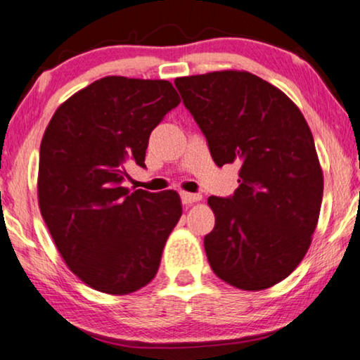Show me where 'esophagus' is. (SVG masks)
Wrapping results in <instances>:
<instances>
[{"label": "esophagus", "instance_id": "1", "mask_svg": "<svg viewBox=\"0 0 360 360\" xmlns=\"http://www.w3.org/2000/svg\"><path fill=\"white\" fill-rule=\"evenodd\" d=\"M180 198H181V203L188 206V205L196 203V201H200L201 200V195H198V193H186V191H181Z\"/></svg>", "mask_w": 360, "mask_h": 360}]
</instances>
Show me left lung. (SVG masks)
Wrapping results in <instances>:
<instances>
[{
	"instance_id": "1",
	"label": "left lung",
	"mask_w": 360,
	"mask_h": 360,
	"mask_svg": "<svg viewBox=\"0 0 360 360\" xmlns=\"http://www.w3.org/2000/svg\"><path fill=\"white\" fill-rule=\"evenodd\" d=\"M175 86L214 164H240L234 195L208 198L216 216L205 236L211 269L240 290L282 282L311 244L323 200V172L302 111L249 72L181 77Z\"/></svg>"
}]
</instances>
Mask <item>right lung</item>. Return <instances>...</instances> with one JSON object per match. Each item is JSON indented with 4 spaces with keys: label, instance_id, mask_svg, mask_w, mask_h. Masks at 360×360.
Returning a JSON list of instances; mask_svg holds the SVG:
<instances>
[{
    "label": "right lung",
    "instance_id": "add662e5",
    "mask_svg": "<svg viewBox=\"0 0 360 360\" xmlns=\"http://www.w3.org/2000/svg\"><path fill=\"white\" fill-rule=\"evenodd\" d=\"M179 103L167 80L105 77L58 106L42 137V218L72 272L98 292H136L159 270L180 196L122 184L127 162L146 169L150 132Z\"/></svg>",
    "mask_w": 360,
    "mask_h": 360
}]
</instances>
